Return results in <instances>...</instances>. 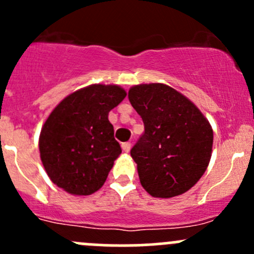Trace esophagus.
<instances>
[{"label":"esophagus","instance_id":"1","mask_svg":"<svg viewBox=\"0 0 254 254\" xmlns=\"http://www.w3.org/2000/svg\"><path fill=\"white\" fill-rule=\"evenodd\" d=\"M122 148L124 152H129L130 148H131V143L130 142H123L122 143Z\"/></svg>","mask_w":254,"mask_h":254}]
</instances>
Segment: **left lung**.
<instances>
[{"instance_id":"8db88e82","label":"left lung","mask_w":254,"mask_h":254,"mask_svg":"<svg viewBox=\"0 0 254 254\" xmlns=\"http://www.w3.org/2000/svg\"><path fill=\"white\" fill-rule=\"evenodd\" d=\"M129 101L145 132L130 153L140 182L156 198H172L191 188L209 165L212 129L187 97L162 83L130 88Z\"/></svg>"}]
</instances>
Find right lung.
<instances>
[{
  "mask_svg": "<svg viewBox=\"0 0 254 254\" xmlns=\"http://www.w3.org/2000/svg\"><path fill=\"white\" fill-rule=\"evenodd\" d=\"M125 96L119 86L92 84L51 112L40 132L39 150L53 183L75 195H89L103 186L122 153L108 114Z\"/></svg>",
  "mask_w": 254,
  "mask_h": 254,
  "instance_id": "obj_1",
  "label": "right lung"
}]
</instances>
